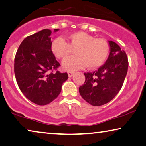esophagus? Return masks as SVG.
<instances>
[{
  "label": "esophagus",
  "instance_id": "esophagus-1",
  "mask_svg": "<svg viewBox=\"0 0 146 146\" xmlns=\"http://www.w3.org/2000/svg\"><path fill=\"white\" fill-rule=\"evenodd\" d=\"M67 73H68V77H70V78H71L72 76L74 75V74L73 72H70V71H68L67 72Z\"/></svg>",
  "mask_w": 146,
  "mask_h": 146
}]
</instances>
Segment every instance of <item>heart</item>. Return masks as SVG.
Instances as JSON below:
<instances>
[{
  "label": "heart",
  "instance_id": "heart-1",
  "mask_svg": "<svg viewBox=\"0 0 146 146\" xmlns=\"http://www.w3.org/2000/svg\"><path fill=\"white\" fill-rule=\"evenodd\" d=\"M69 43L62 37L52 41L51 49L58 58H66L73 50L76 55L64 59L62 63L64 69L70 71L82 69L87 66L94 69L101 66L109 54V46L103 39H96L83 31H78L69 35Z\"/></svg>",
  "mask_w": 146,
  "mask_h": 146
}]
</instances>
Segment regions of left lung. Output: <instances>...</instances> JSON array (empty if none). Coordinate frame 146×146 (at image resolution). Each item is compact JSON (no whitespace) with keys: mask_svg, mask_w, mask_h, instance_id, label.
<instances>
[{"mask_svg":"<svg viewBox=\"0 0 146 146\" xmlns=\"http://www.w3.org/2000/svg\"><path fill=\"white\" fill-rule=\"evenodd\" d=\"M110 52L103 66L93 73H84L86 81L79 88L84 100L94 106L109 103L121 89L128 71V61L124 50L109 41Z\"/></svg>","mask_w":146,"mask_h":146,"instance_id":"obj_1","label":"left lung"}]
</instances>
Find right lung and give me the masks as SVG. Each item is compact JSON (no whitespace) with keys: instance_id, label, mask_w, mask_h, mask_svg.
Wrapping results in <instances>:
<instances>
[{"instance_id":"right-lung-1","label":"right lung","mask_w":146,"mask_h":146,"mask_svg":"<svg viewBox=\"0 0 146 146\" xmlns=\"http://www.w3.org/2000/svg\"><path fill=\"white\" fill-rule=\"evenodd\" d=\"M59 29H54L56 32ZM52 31L45 29L27 37L14 59V73L21 92L31 102L47 105L57 98L68 74L48 73L60 66L51 50Z\"/></svg>"}]
</instances>
